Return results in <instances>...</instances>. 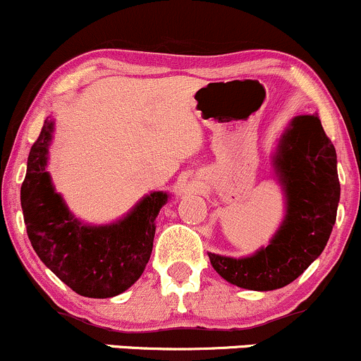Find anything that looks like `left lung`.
<instances>
[{
    "label": "left lung",
    "mask_w": 361,
    "mask_h": 361,
    "mask_svg": "<svg viewBox=\"0 0 361 361\" xmlns=\"http://www.w3.org/2000/svg\"><path fill=\"white\" fill-rule=\"evenodd\" d=\"M333 141L315 114L297 116L281 137L276 167L286 191V218L271 244L252 257L209 252L212 266L247 290L283 288L297 279L326 247L338 213L341 185Z\"/></svg>",
    "instance_id": "left-lung-1"
}]
</instances>
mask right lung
I'll use <instances>...</instances> for the list:
<instances>
[{
	"label": "right lung",
	"instance_id": "right-lung-1",
	"mask_svg": "<svg viewBox=\"0 0 361 361\" xmlns=\"http://www.w3.org/2000/svg\"><path fill=\"white\" fill-rule=\"evenodd\" d=\"M51 133L52 121L46 119L30 148L20 191L30 244L40 261L78 295L116 297L147 268L155 238V218L167 194L152 192L119 224L82 225L73 220L46 172Z\"/></svg>",
	"mask_w": 361,
	"mask_h": 361
}]
</instances>
